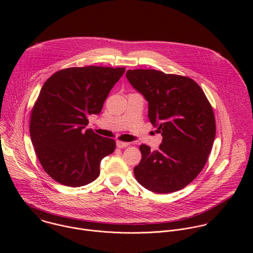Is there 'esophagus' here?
Returning a JSON list of instances; mask_svg holds the SVG:
<instances>
[{
  "label": "esophagus",
  "instance_id": "obj_1",
  "mask_svg": "<svg viewBox=\"0 0 253 253\" xmlns=\"http://www.w3.org/2000/svg\"><path fill=\"white\" fill-rule=\"evenodd\" d=\"M116 145L118 148H125V147H128L130 145V143L128 142H122V141H117L116 142Z\"/></svg>",
  "mask_w": 253,
  "mask_h": 253
}]
</instances>
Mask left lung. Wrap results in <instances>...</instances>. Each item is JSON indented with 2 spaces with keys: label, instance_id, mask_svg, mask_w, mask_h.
Listing matches in <instances>:
<instances>
[{
  "label": "left lung",
  "instance_id": "1",
  "mask_svg": "<svg viewBox=\"0 0 253 253\" xmlns=\"http://www.w3.org/2000/svg\"><path fill=\"white\" fill-rule=\"evenodd\" d=\"M126 77L147 100L149 120L163 138L155 151L140 145L136 180L155 193L184 188L200 173L212 149L216 126L209 101L188 77L148 69L128 70Z\"/></svg>",
  "mask_w": 253,
  "mask_h": 253
}]
</instances>
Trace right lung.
<instances>
[{
	"instance_id": "right-lung-1",
	"label": "right lung",
	"mask_w": 253,
	"mask_h": 253,
	"mask_svg": "<svg viewBox=\"0 0 253 253\" xmlns=\"http://www.w3.org/2000/svg\"><path fill=\"white\" fill-rule=\"evenodd\" d=\"M125 68L100 66L60 70L43 85L30 120V135L42 167L57 182L80 187L100 174L101 160L114 152L113 139L86 129L98 115Z\"/></svg>"
}]
</instances>
